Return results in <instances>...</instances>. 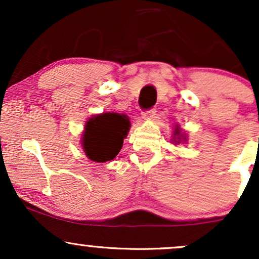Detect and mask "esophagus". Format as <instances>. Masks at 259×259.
I'll return each instance as SVG.
<instances>
[{
	"label": "esophagus",
	"mask_w": 259,
	"mask_h": 259,
	"mask_svg": "<svg viewBox=\"0 0 259 259\" xmlns=\"http://www.w3.org/2000/svg\"><path fill=\"white\" fill-rule=\"evenodd\" d=\"M141 115H142V118H144V119H146V120L153 119L154 115H156V109H150V111L142 112Z\"/></svg>",
	"instance_id": "1"
}]
</instances>
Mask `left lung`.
<instances>
[{
  "instance_id": "left-lung-1",
  "label": "left lung",
  "mask_w": 259,
  "mask_h": 259,
  "mask_svg": "<svg viewBox=\"0 0 259 259\" xmlns=\"http://www.w3.org/2000/svg\"><path fill=\"white\" fill-rule=\"evenodd\" d=\"M171 144L179 145V144H186L187 142V134L181 129L179 124H175L173 136H171Z\"/></svg>"
}]
</instances>
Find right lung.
I'll return each instance as SVG.
<instances>
[{
  "label": "right lung",
  "mask_w": 259,
  "mask_h": 259,
  "mask_svg": "<svg viewBox=\"0 0 259 259\" xmlns=\"http://www.w3.org/2000/svg\"><path fill=\"white\" fill-rule=\"evenodd\" d=\"M130 119L124 113L103 112L86 120L81 135V147L86 157L96 163L113 160L120 152L127 136Z\"/></svg>",
  "instance_id": "obj_1"
}]
</instances>
